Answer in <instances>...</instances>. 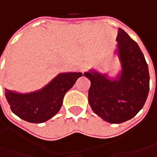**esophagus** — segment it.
Returning a JSON list of instances; mask_svg holds the SVG:
<instances>
[{
    "label": "esophagus",
    "instance_id": "34e87169",
    "mask_svg": "<svg viewBox=\"0 0 157 157\" xmlns=\"http://www.w3.org/2000/svg\"><path fill=\"white\" fill-rule=\"evenodd\" d=\"M86 67H87V64L86 63H84V62H81V63H79V64H78V70L81 72H83L86 69Z\"/></svg>",
    "mask_w": 157,
    "mask_h": 157
}]
</instances>
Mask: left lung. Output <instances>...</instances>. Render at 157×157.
<instances>
[{
  "mask_svg": "<svg viewBox=\"0 0 157 157\" xmlns=\"http://www.w3.org/2000/svg\"><path fill=\"white\" fill-rule=\"evenodd\" d=\"M116 41L121 73L113 79L93 70L84 73L91 81L88 101L93 111L114 124L135 117L145 104L149 90L148 64L138 44L121 29Z\"/></svg>",
  "mask_w": 157,
  "mask_h": 157,
  "instance_id": "obj_1",
  "label": "left lung"
}]
</instances>
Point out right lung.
Returning a JSON list of instances; mask_svg holds the SVG:
<instances>
[{"label": "right lung", "instance_id": "obj_1", "mask_svg": "<svg viewBox=\"0 0 157 157\" xmlns=\"http://www.w3.org/2000/svg\"><path fill=\"white\" fill-rule=\"evenodd\" d=\"M81 76V72L60 73L38 91L19 94L6 89L5 96L15 115L31 123H42L60 110L64 94Z\"/></svg>", "mask_w": 157, "mask_h": 157}]
</instances>
